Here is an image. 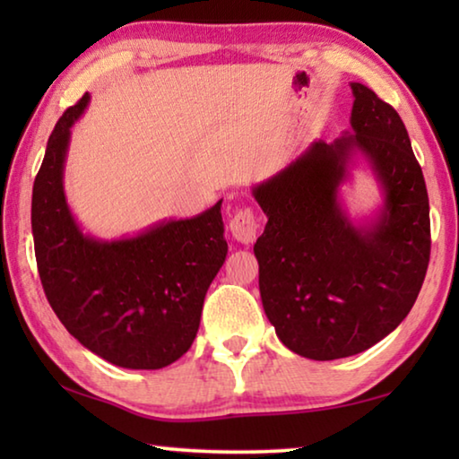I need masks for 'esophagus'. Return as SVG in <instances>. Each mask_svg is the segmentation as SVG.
Returning a JSON list of instances; mask_svg holds the SVG:
<instances>
[{
    "instance_id": "34e87169",
    "label": "esophagus",
    "mask_w": 459,
    "mask_h": 459,
    "mask_svg": "<svg viewBox=\"0 0 459 459\" xmlns=\"http://www.w3.org/2000/svg\"><path fill=\"white\" fill-rule=\"evenodd\" d=\"M257 219H255L253 208H238V211L230 216L229 229L238 243L253 245L257 240Z\"/></svg>"
}]
</instances>
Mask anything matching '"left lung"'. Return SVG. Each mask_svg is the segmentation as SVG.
I'll use <instances>...</instances> for the list:
<instances>
[{
  "instance_id": "left-lung-1",
  "label": "left lung",
  "mask_w": 459,
  "mask_h": 459,
  "mask_svg": "<svg viewBox=\"0 0 459 459\" xmlns=\"http://www.w3.org/2000/svg\"><path fill=\"white\" fill-rule=\"evenodd\" d=\"M352 134L314 142L253 188L267 214L255 243L263 309L279 340L312 360L368 351L405 320L429 265L431 224L423 172L399 113L352 82ZM362 152L385 194L379 219L354 228L337 188Z\"/></svg>"
}]
</instances>
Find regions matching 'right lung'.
<instances>
[{
    "instance_id": "1",
    "label": "right lung",
    "mask_w": 459,
    "mask_h": 459,
    "mask_svg": "<svg viewBox=\"0 0 459 459\" xmlns=\"http://www.w3.org/2000/svg\"><path fill=\"white\" fill-rule=\"evenodd\" d=\"M89 99L84 92L58 119L34 180L38 273L54 314L84 348L115 367L164 368L188 352L208 287L227 259L222 200L131 238L84 235L66 204L62 174L71 127Z\"/></svg>"
}]
</instances>
